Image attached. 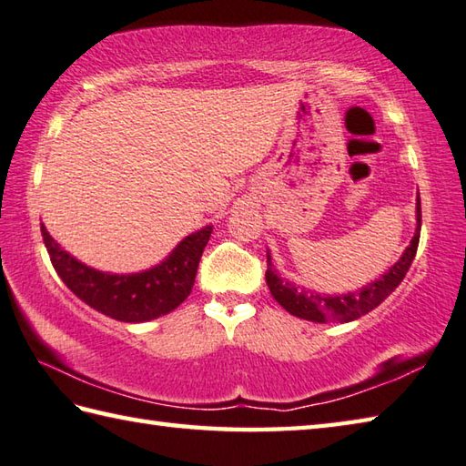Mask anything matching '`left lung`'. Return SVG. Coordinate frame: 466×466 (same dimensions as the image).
Returning a JSON list of instances; mask_svg holds the SVG:
<instances>
[{
    "instance_id": "left-lung-1",
    "label": "left lung",
    "mask_w": 466,
    "mask_h": 466,
    "mask_svg": "<svg viewBox=\"0 0 466 466\" xmlns=\"http://www.w3.org/2000/svg\"><path fill=\"white\" fill-rule=\"evenodd\" d=\"M416 233L414 239L403 251V256L398 259V263L385 271V274L365 286L357 292L340 294V296H330V294H319L312 292V289L296 288L294 284L286 282L278 276V271L271 263V256L268 251V271H266V282L271 296L276 298L278 304H282L289 314L298 316V319L312 320V322H350L365 316L377 309L385 298H388L393 289H396L401 279L406 278L411 261L416 258L418 243H420V227H422V207H420V195L416 203Z\"/></svg>"
}]
</instances>
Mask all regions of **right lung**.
<instances>
[{
	"label": "right lung",
	"instance_id": "obj_1",
	"mask_svg": "<svg viewBox=\"0 0 466 466\" xmlns=\"http://www.w3.org/2000/svg\"><path fill=\"white\" fill-rule=\"evenodd\" d=\"M213 225L192 233L177 245L168 259L139 274H105L75 259L52 239L42 225L52 266L75 296L85 304L121 322H146L172 312L187 300Z\"/></svg>",
	"mask_w": 466,
	"mask_h": 466
}]
</instances>
